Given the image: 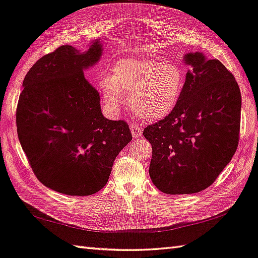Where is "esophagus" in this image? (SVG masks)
<instances>
[{"instance_id": "1", "label": "esophagus", "mask_w": 258, "mask_h": 258, "mask_svg": "<svg viewBox=\"0 0 258 258\" xmlns=\"http://www.w3.org/2000/svg\"><path fill=\"white\" fill-rule=\"evenodd\" d=\"M130 130H131V135H133L134 138L141 137V135H142L141 125L138 124V123H131L130 124Z\"/></svg>"}]
</instances>
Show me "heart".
Returning <instances> with one entry per match:
<instances>
[{
    "label": "heart",
    "instance_id": "obj_1",
    "mask_svg": "<svg viewBox=\"0 0 258 258\" xmlns=\"http://www.w3.org/2000/svg\"><path fill=\"white\" fill-rule=\"evenodd\" d=\"M186 85V73L177 64L149 59L118 61L111 77L102 82L106 104L117 109L123 96L130 97L136 114L147 120H160L176 107Z\"/></svg>",
    "mask_w": 258,
    "mask_h": 258
}]
</instances>
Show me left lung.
<instances>
[{
	"label": "left lung",
	"mask_w": 258,
	"mask_h": 258,
	"mask_svg": "<svg viewBox=\"0 0 258 258\" xmlns=\"http://www.w3.org/2000/svg\"><path fill=\"white\" fill-rule=\"evenodd\" d=\"M184 60L191 71L177 106L143 130L152 146L150 177L168 195L209 187L229 164L240 138L242 99L233 74L200 52Z\"/></svg>",
	"instance_id": "1"
}]
</instances>
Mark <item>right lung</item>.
I'll use <instances>...</instances> for the list:
<instances>
[{
    "label": "right lung",
    "mask_w": 258,
    "mask_h": 258,
    "mask_svg": "<svg viewBox=\"0 0 258 258\" xmlns=\"http://www.w3.org/2000/svg\"><path fill=\"white\" fill-rule=\"evenodd\" d=\"M95 40L87 51L63 45L45 54L23 81L17 135L40 183L70 196H89L107 184L119 152L133 139L124 120H109L84 70L102 55Z\"/></svg>",
    "instance_id": "add662e5"
}]
</instances>
